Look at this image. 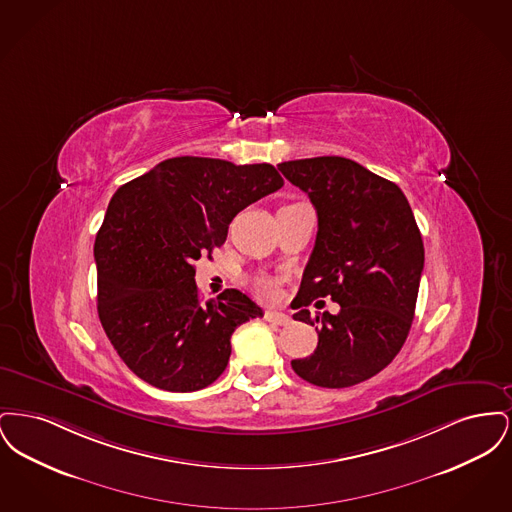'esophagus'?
I'll use <instances>...</instances> for the list:
<instances>
[{"mask_svg": "<svg viewBox=\"0 0 512 512\" xmlns=\"http://www.w3.org/2000/svg\"><path fill=\"white\" fill-rule=\"evenodd\" d=\"M265 320L270 322V324H276V326H288L292 320L288 315H284V313H276V311H267L265 313Z\"/></svg>", "mask_w": 512, "mask_h": 512, "instance_id": "obj_1", "label": "esophagus"}]
</instances>
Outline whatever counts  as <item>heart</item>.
Returning <instances> with one entry per match:
<instances>
[{
    "mask_svg": "<svg viewBox=\"0 0 512 512\" xmlns=\"http://www.w3.org/2000/svg\"><path fill=\"white\" fill-rule=\"evenodd\" d=\"M253 292L257 293L263 299H274L276 297V288H278V280L267 276V274H259L253 278Z\"/></svg>",
    "mask_w": 512,
    "mask_h": 512,
    "instance_id": "1",
    "label": "heart"
}]
</instances>
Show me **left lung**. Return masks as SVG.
Wrapping results in <instances>:
<instances>
[{
	"mask_svg": "<svg viewBox=\"0 0 512 512\" xmlns=\"http://www.w3.org/2000/svg\"><path fill=\"white\" fill-rule=\"evenodd\" d=\"M278 171L309 195L318 217L293 315L318 322V345L292 368L320 388L361 384L390 365L413 324L424 268L413 209L397 184L345 157L286 161ZM326 294L341 313L311 319L304 307Z\"/></svg>",
	"mask_w": 512,
	"mask_h": 512,
	"instance_id": "1",
	"label": "left lung"
}]
</instances>
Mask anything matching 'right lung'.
<instances>
[{
    "instance_id": "add662e5",
    "label": "right lung",
    "mask_w": 512,
    "mask_h": 512,
    "mask_svg": "<svg viewBox=\"0 0 512 512\" xmlns=\"http://www.w3.org/2000/svg\"><path fill=\"white\" fill-rule=\"evenodd\" d=\"M282 186L268 163L172 157L115 192L94 245L98 313L138 378L186 393L224 372L234 330L263 311L240 290L203 303L194 263L211 259L242 209Z\"/></svg>"
}]
</instances>
